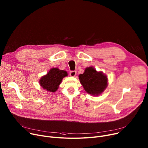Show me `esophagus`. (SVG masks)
I'll return each instance as SVG.
<instances>
[{"label":"esophagus","instance_id":"esophagus-1","mask_svg":"<svg viewBox=\"0 0 148 148\" xmlns=\"http://www.w3.org/2000/svg\"><path fill=\"white\" fill-rule=\"evenodd\" d=\"M76 74H77V72L75 71H72L70 73V75L71 77H75L76 75Z\"/></svg>","mask_w":148,"mask_h":148}]
</instances>
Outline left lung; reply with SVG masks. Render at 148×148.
<instances>
[{
    "mask_svg": "<svg viewBox=\"0 0 148 148\" xmlns=\"http://www.w3.org/2000/svg\"><path fill=\"white\" fill-rule=\"evenodd\" d=\"M80 83L89 94L98 96L108 86L107 76L102 71H97L92 66L86 68L84 72L78 75Z\"/></svg>",
    "mask_w": 148,
    "mask_h": 148,
    "instance_id": "left-lung-1",
    "label": "left lung"
}]
</instances>
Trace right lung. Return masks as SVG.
Returning a JSON list of instances; mask_svg holds the SVG:
<instances>
[{
	"label": "right lung",
	"mask_w": 148,
	"mask_h": 148,
	"mask_svg": "<svg viewBox=\"0 0 148 148\" xmlns=\"http://www.w3.org/2000/svg\"><path fill=\"white\" fill-rule=\"evenodd\" d=\"M68 75L67 72L58 68H52L39 79L40 86L50 92H55L58 88L62 78Z\"/></svg>",
	"instance_id": "add662e5"
}]
</instances>
